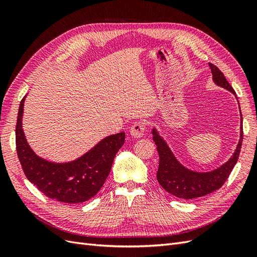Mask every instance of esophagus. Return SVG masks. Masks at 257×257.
Returning <instances> with one entry per match:
<instances>
[{
  "label": "esophagus",
  "mask_w": 257,
  "mask_h": 257,
  "mask_svg": "<svg viewBox=\"0 0 257 257\" xmlns=\"http://www.w3.org/2000/svg\"><path fill=\"white\" fill-rule=\"evenodd\" d=\"M145 131H146V126H145L144 122H135L133 125H132V127L130 128L131 135L135 138H139V137L144 136Z\"/></svg>",
  "instance_id": "1"
}]
</instances>
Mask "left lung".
Listing matches in <instances>:
<instances>
[{"instance_id": "obj_1", "label": "left lung", "mask_w": 257, "mask_h": 257, "mask_svg": "<svg viewBox=\"0 0 257 257\" xmlns=\"http://www.w3.org/2000/svg\"><path fill=\"white\" fill-rule=\"evenodd\" d=\"M209 66L211 68L213 81L236 95V92L231 88V85L220 69L211 63H209ZM241 122H242V115H241ZM242 130L243 128L241 126L240 141L234 155L220 168L210 173H195L183 167L176 160L165 142L158 135L155 130H153V141L157 145V150L160 157L157 178L162 188L176 197L183 199L201 197L219 190L228 179L232 168L238 161L243 139Z\"/></svg>"}]
</instances>
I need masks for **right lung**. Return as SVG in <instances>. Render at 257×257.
Wrapping results in <instances>:
<instances>
[{
	"instance_id": "1",
	"label": "right lung",
	"mask_w": 257,
	"mask_h": 257,
	"mask_svg": "<svg viewBox=\"0 0 257 257\" xmlns=\"http://www.w3.org/2000/svg\"><path fill=\"white\" fill-rule=\"evenodd\" d=\"M21 99L16 124V149L28 180L50 199L66 204L83 203L94 197L110 173L116 152L124 144V132L108 136L80 159L66 164H54L38 158L23 134Z\"/></svg>"
}]
</instances>
